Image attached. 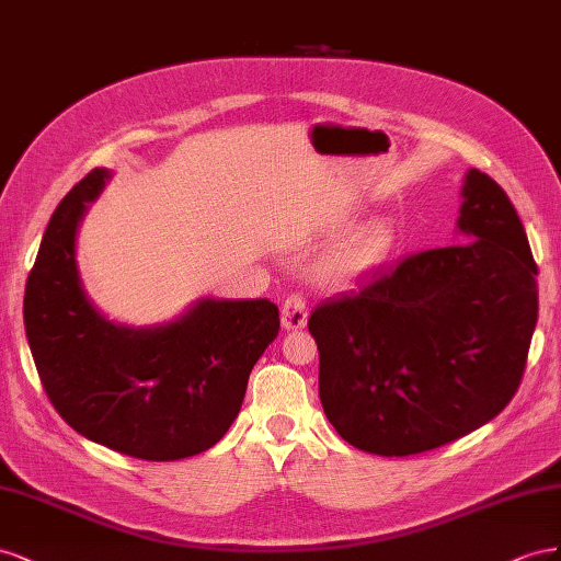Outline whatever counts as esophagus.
<instances>
[{
	"mask_svg": "<svg viewBox=\"0 0 561 561\" xmlns=\"http://www.w3.org/2000/svg\"><path fill=\"white\" fill-rule=\"evenodd\" d=\"M308 322V300L302 294L291 291L282 302V327L286 331L302 329Z\"/></svg>",
	"mask_w": 561,
	"mask_h": 561,
	"instance_id": "esophagus-1",
	"label": "esophagus"
}]
</instances>
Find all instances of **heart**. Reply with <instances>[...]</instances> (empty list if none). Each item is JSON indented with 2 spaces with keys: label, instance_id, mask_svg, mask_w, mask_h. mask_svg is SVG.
<instances>
[{
  "label": "heart",
  "instance_id": "1",
  "mask_svg": "<svg viewBox=\"0 0 561 561\" xmlns=\"http://www.w3.org/2000/svg\"><path fill=\"white\" fill-rule=\"evenodd\" d=\"M392 244L390 230L386 226H371L362 230L350 239L341 251L331 255V261L327 263V275L331 279H347L359 275L362 270L371 267L376 261H380L382 255L388 253Z\"/></svg>",
  "mask_w": 561,
  "mask_h": 561
}]
</instances>
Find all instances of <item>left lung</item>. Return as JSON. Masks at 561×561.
Instances as JSON below:
<instances>
[{
  "mask_svg": "<svg viewBox=\"0 0 561 561\" xmlns=\"http://www.w3.org/2000/svg\"><path fill=\"white\" fill-rule=\"evenodd\" d=\"M458 228L317 306L319 399L362 451L413 456L470 435L515 397L538 322V265L505 190L472 169Z\"/></svg>",
  "mask_w": 561,
  "mask_h": 561,
  "instance_id": "1",
  "label": "left lung"
}]
</instances>
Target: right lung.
Wrapping results in <instances>:
<instances>
[{
  "label": "right lung",
  "instance_id": "add662e5",
  "mask_svg": "<svg viewBox=\"0 0 561 561\" xmlns=\"http://www.w3.org/2000/svg\"><path fill=\"white\" fill-rule=\"evenodd\" d=\"M107 171L93 169L60 199L32 265L23 322L46 397L79 435L140 460H181L226 435L249 374L279 333L267 298L202 300L175 324L107 322L84 296L75 230Z\"/></svg>",
  "mask_w": 561,
  "mask_h": 561
}]
</instances>
